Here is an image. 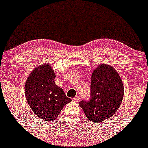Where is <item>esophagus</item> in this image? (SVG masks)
<instances>
[{"instance_id": "34e87169", "label": "esophagus", "mask_w": 148, "mask_h": 148, "mask_svg": "<svg viewBox=\"0 0 148 148\" xmlns=\"http://www.w3.org/2000/svg\"><path fill=\"white\" fill-rule=\"evenodd\" d=\"M80 97H79V96H76V97H75L73 99V100L74 101H76V102H77V101H80Z\"/></svg>"}]
</instances>
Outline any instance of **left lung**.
Wrapping results in <instances>:
<instances>
[{
    "instance_id": "obj_1",
    "label": "left lung",
    "mask_w": 148,
    "mask_h": 148,
    "mask_svg": "<svg viewBox=\"0 0 148 148\" xmlns=\"http://www.w3.org/2000/svg\"><path fill=\"white\" fill-rule=\"evenodd\" d=\"M90 99L80 101L87 119L94 123L112 117L122 102L124 94L123 82L118 73L108 64H101L92 72Z\"/></svg>"
}]
</instances>
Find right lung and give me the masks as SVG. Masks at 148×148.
Segmentation results:
<instances>
[{
  "label": "right lung",
  "instance_id": "1",
  "mask_svg": "<svg viewBox=\"0 0 148 148\" xmlns=\"http://www.w3.org/2000/svg\"><path fill=\"white\" fill-rule=\"evenodd\" d=\"M55 77L51 66L46 63L34 68L25 82V97L32 111L47 121L55 120L63 106L72 101L56 85Z\"/></svg>",
  "mask_w": 148,
  "mask_h": 148
}]
</instances>
